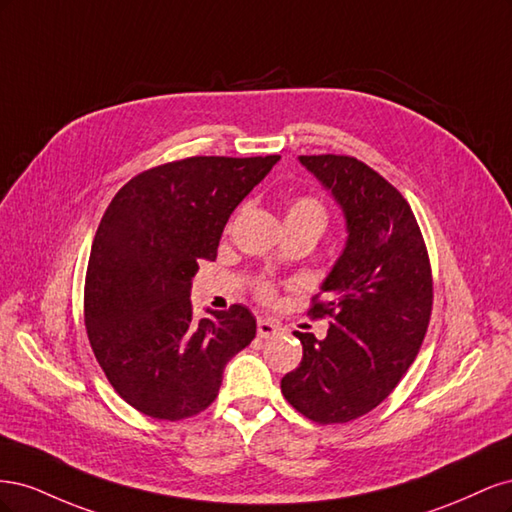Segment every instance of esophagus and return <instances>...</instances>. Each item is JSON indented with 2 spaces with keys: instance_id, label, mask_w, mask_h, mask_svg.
Masks as SVG:
<instances>
[{
  "instance_id": "esophagus-1",
  "label": "esophagus",
  "mask_w": 512,
  "mask_h": 512,
  "mask_svg": "<svg viewBox=\"0 0 512 512\" xmlns=\"http://www.w3.org/2000/svg\"><path fill=\"white\" fill-rule=\"evenodd\" d=\"M256 329H258V337H262V339L273 337V335H277V333L282 331L280 324L273 322V320H267V318H258V327Z\"/></svg>"
}]
</instances>
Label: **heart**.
<instances>
[{
    "label": "heart",
    "mask_w": 512,
    "mask_h": 512,
    "mask_svg": "<svg viewBox=\"0 0 512 512\" xmlns=\"http://www.w3.org/2000/svg\"><path fill=\"white\" fill-rule=\"evenodd\" d=\"M329 224V209L314 194L294 196L286 209V226L290 228H309L320 237ZM256 294L260 299H273L275 286L269 280L256 282Z\"/></svg>",
    "instance_id": "1"
}]
</instances>
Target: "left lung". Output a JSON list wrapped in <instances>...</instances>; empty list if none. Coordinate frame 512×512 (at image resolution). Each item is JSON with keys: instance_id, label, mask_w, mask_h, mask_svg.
<instances>
[{"instance_id": "8db88e82", "label": "left lung", "mask_w": 512, "mask_h": 512, "mask_svg": "<svg viewBox=\"0 0 512 512\" xmlns=\"http://www.w3.org/2000/svg\"><path fill=\"white\" fill-rule=\"evenodd\" d=\"M344 209V254L307 309L329 318L324 339L294 333L303 361L282 378L288 404L320 425L348 423L380 406L425 339L433 277L423 232L401 192L352 156H301Z\"/></svg>"}]
</instances>
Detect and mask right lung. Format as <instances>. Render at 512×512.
Masks as SVG:
<instances>
[{"mask_svg":"<svg viewBox=\"0 0 512 512\" xmlns=\"http://www.w3.org/2000/svg\"><path fill=\"white\" fill-rule=\"evenodd\" d=\"M280 156H194L143 170L115 194L91 245L85 329L106 380L134 410L183 421L220 393L256 337L245 305L194 320L198 260H215L230 213Z\"/></svg>","mask_w":512,"mask_h":512,"instance_id":"obj_1","label":"right lung"}]
</instances>
